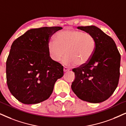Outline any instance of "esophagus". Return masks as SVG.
<instances>
[{"label":"esophagus","instance_id":"esophagus-1","mask_svg":"<svg viewBox=\"0 0 126 126\" xmlns=\"http://www.w3.org/2000/svg\"><path fill=\"white\" fill-rule=\"evenodd\" d=\"M63 70H64V72H66V71H68L70 70V68L67 67H64V68H63Z\"/></svg>","mask_w":126,"mask_h":126}]
</instances>
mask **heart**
<instances>
[{
  "instance_id": "1",
  "label": "heart",
  "mask_w": 126,
  "mask_h": 126,
  "mask_svg": "<svg viewBox=\"0 0 126 126\" xmlns=\"http://www.w3.org/2000/svg\"><path fill=\"white\" fill-rule=\"evenodd\" d=\"M96 48V41L92 34L73 29L60 31L55 35V41H49L47 44L51 59L59 62L66 53L63 63L67 66L85 64L92 58Z\"/></svg>"
}]
</instances>
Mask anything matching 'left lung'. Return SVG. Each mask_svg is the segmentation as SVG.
<instances>
[{
  "instance_id": "8db88e82",
  "label": "left lung",
  "mask_w": 126,
  "mask_h": 126,
  "mask_svg": "<svg viewBox=\"0 0 126 126\" xmlns=\"http://www.w3.org/2000/svg\"><path fill=\"white\" fill-rule=\"evenodd\" d=\"M78 28L94 36L96 48L88 63L73 69L71 89L78 98L90 103L107 100L117 88L120 77V54L112 38L95 26Z\"/></svg>"
}]
</instances>
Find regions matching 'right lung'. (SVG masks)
I'll return each mask as SVG.
<instances>
[{"mask_svg": "<svg viewBox=\"0 0 126 126\" xmlns=\"http://www.w3.org/2000/svg\"><path fill=\"white\" fill-rule=\"evenodd\" d=\"M61 27L28 30L13 42L6 61L8 88L24 104H35L50 97L63 67L49 56L47 44Z\"/></svg>", "mask_w": 126, "mask_h": 126, "instance_id": "right-lung-1", "label": "right lung"}]
</instances>
